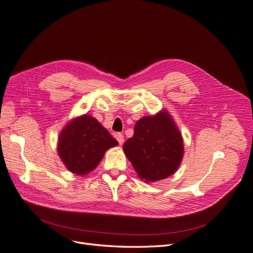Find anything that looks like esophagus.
<instances>
[{
    "mask_svg": "<svg viewBox=\"0 0 253 253\" xmlns=\"http://www.w3.org/2000/svg\"><path fill=\"white\" fill-rule=\"evenodd\" d=\"M116 139H117V141L119 142V144H120V145H121V144H124L125 138H124V135H122L121 133H118V134L116 135Z\"/></svg>",
    "mask_w": 253,
    "mask_h": 253,
    "instance_id": "1",
    "label": "esophagus"
}]
</instances>
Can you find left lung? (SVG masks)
I'll use <instances>...</instances> for the list:
<instances>
[{
    "label": "left lung",
    "mask_w": 253,
    "mask_h": 253,
    "mask_svg": "<svg viewBox=\"0 0 253 253\" xmlns=\"http://www.w3.org/2000/svg\"><path fill=\"white\" fill-rule=\"evenodd\" d=\"M124 151L135 171L145 181L169 177L178 169L183 155L182 137L167 112L136 122L134 135Z\"/></svg>",
    "instance_id": "8db88e82"
}]
</instances>
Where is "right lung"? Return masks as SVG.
Instances as JSON below:
<instances>
[{"label":"right lung","instance_id":"right-lung-1","mask_svg":"<svg viewBox=\"0 0 253 253\" xmlns=\"http://www.w3.org/2000/svg\"><path fill=\"white\" fill-rule=\"evenodd\" d=\"M118 141L89 115L74 119L59 136L58 152L71 172L84 175L100 163L104 153Z\"/></svg>","mask_w":253,"mask_h":253}]
</instances>
